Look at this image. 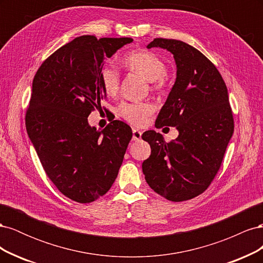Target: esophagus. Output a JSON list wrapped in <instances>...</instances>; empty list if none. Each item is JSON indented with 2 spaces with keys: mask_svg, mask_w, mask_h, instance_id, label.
Here are the masks:
<instances>
[{
  "mask_svg": "<svg viewBox=\"0 0 263 263\" xmlns=\"http://www.w3.org/2000/svg\"><path fill=\"white\" fill-rule=\"evenodd\" d=\"M141 139V132L138 129H133V140L137 141Z\"/></svg>",
  "mask_w": 263,
  "mask_h": 263,
  "instance_id": "34e87169",
  "label": "esophagus"
}]
</instances>
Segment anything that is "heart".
<instances>
[{"instance_id":"heart-1","label":"heart","mask_w":263,"mask_h":263,"mask_svg":"<svg viewBox=\"0 0 263 263\" xmlns=\"http://www.w3.org/2000/svg\"><path fill=\"white\" fill-rule=\"evenodd\" d=\"M124 68L129 72L144 77L149 83V89L162 92L168 86L166 65L160 55L149 50H135L124 55ZM100 80L107 94H115L119 89L121 74L112 66H104L100 71ZM155 107L150 102H123L117 108V113L127 122L134 125H142L154 113Z\"/></svg>"}]
</instances>
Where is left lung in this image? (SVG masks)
Returning <instances> with one entry per match:
<instances>
[{
  "mask_svg": "<svg viewBox=\"0 0 263 263\" xmlns=\"http://www.w3.org/2000/svg\"><path fill=\"white\" fill-rule=\"evenodd\" d=\"M169 50L177 63V80L159 113L156 126L177 127V139L165 142L148 130L151 147L142 172L155 192L172 202L202 194L216 176L234 133L227 86L217 68L194 47L181 41L155 38L147 48Z\"/></svg>",
  "mask_w": 263,
  "mask_h": 263,
  "instance_id": "1",
  "label": "left lung"
}]
</instances>
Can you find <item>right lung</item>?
I'll return each instance as SVG.
<instances>
[{"mask_svg": "<svg viewBox=\"0 0 263 263\" xmlns=\"http://www.w3.org/2000/svg\"><path fill=\"white\" fill-rule=\"evenodd\" d=\"M132 38L84 35L60 47L39 67L33 80L26 129L47 176L78 203H91L113 185L130 127L110 122L103 130L87 117L106 98L100 80L104 59Z\"/></svg>", "mask_w": 263, "mask_h": 263, "instance_id": "right-lung-1", "label": "right lung"}]
</instances>
